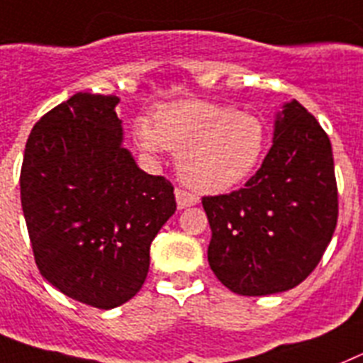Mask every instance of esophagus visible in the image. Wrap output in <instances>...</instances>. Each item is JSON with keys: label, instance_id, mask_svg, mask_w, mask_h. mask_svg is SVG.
Masks as SVG:
<instances>
[{"label": "esophagus", "instance_id": "1", "mask_svg": "<svg viewBox=\"0 0 363 363\" xmlns=\"http://www.w3.org/2000/svg\"><path fill=\"white\" fill-rule=\"evenodd\" d=\"M175 199H177L179 210H182V208H188V206H194V204L199 203V197H197V195L182 190V188H177V190H175Z\"/></svg>", "mask_w": 363, "mask_h": 363}]
</instances>
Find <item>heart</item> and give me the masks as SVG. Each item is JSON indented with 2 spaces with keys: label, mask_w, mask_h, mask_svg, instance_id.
Returning a JSON list of instances; mask_svg holds the SVG:
<instances>
[{
  "label": "heart",
  "mask_w": 363,
  "mask_h": 363,
  "mask_svg": "<svg viewBox=\"0 0 363 363\" xmlns=\"http://www.w3.org/2000/svg\"><path fill=\"white\" fill-rule=\"evenodd\" d=\"M133 137L150 155L164 150L177 153L181 179L204 194H219L247 181L267 147V128L261 118L203 100L162 106L153 124L138 118Z\"/></svg>",
  "instance_id": "heart-1"
}]
</instances>
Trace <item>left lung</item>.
Returning <instances> with one entry per match:
<instances>
[{
  "instance_id": "1",
  "label": "left lung",
  "mask_w": 363,
  "mask_h": 363,
  "mask_svg": "<svg viewBox=\"0 0 363 363\" xmlns=\"http://www.w3.org/2000/svg\"><path fill=\"white\" fill-rule=\"evenodd\" d=\"M212 228L208 263L226 289L269 296L316 269L338 220L333 147L298 100L277 113L274 143L247 184L203 197Z\"/></svg>"
}]
</instances>
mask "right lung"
Here are the masks:
<instances>
[{"mask_svg":"<svg viewBox=\"0 0 363 363\" xmlns=\"http://www.w3.org/2000/svg\"><path fill=\"white\" fill-rule=\"evenodd\" d=\"M113 94L77 93L36 122L21 164V208L40 274L69 298L115 308L150 270L151 241L177 210L172 182L122 147Z\"/></svg>","mask_w":363,"mask_h":363,"instance_id":"right-lung-1","label":"right lung"}]
</instances>
